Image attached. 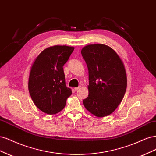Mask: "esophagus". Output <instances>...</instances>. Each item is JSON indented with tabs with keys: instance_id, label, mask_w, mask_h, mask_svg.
I'll return each mask as SVG.
<instances>
[{
	"instance_id": "esophagus-1",
	"label": "esophagus",
	"mask_w": 156,
	"mask_h": 156,
	"mask_svg": "<svg viewBox=\"0 0 156 156\" xmlns=\"http://www.w3.org/2000/svg\"><path fill=\"white\" fill-rule=\"evenodd\" d=\"M80 88H81V87H75L74 88V89H75V90H79Z\"/></svg>"
}]
</instances>
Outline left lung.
Returning a JSON list of instances; mask_svg holds the SVG:
<instances>
[{"label": "left lung", "mask_w": 156, "mask_h": 156, "mask_svg": "<svg viewBox=\"0 0 156 156\" xmlns=\"http://www.w3.org/2000/svg\"><path fill=\"white\" fill-rule=\"evenodd\" d=\"M81 54L88 69V96L83 104L92 115L103 117L111 115L123 99L127 76L120 56L103 44L88 45Z\"/></svg>", "instance_id": "obj_1"}]
</instances>
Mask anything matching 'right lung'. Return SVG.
<instances>
[{
	"mask_svg": "<svg viewBox=\"0 0 156 156\" xmlns=\"http://www.w3.org/2000/svg\"><path fill=\"white\" fill-rule=\"evenodd\" d=\"M74 50L73 47L55 45L44 49L32 64L29 90L33 102L49 115L62 111L72 90L66 85L63 66Z\"/></svg>",
	"mask_w": 156,
	"mask_h": 156,
	"instance_id": "obj_1",
	"label": "right lung"
}]
</instances>
